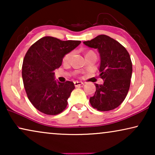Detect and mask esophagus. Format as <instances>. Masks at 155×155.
Returning a JSON list of instances; mask_svg holds the SVG:
<instances>
[{
	"label": "esophagus",
	"instance_id": "34e87169",
	"mask_svg": "<svg viewBox=\"0 0 155 155\" xmlns=\"http://www.w3.org/2000/svg\"><path fill=\"white\" fill-rule=\"evenodd\" d=\"M74 84H75V87H79L82 84H83V82H80V81H75L74 82Z\"/></svg>",
	"mask_w": 155,
	"mask_h": 155
}]
</instances>
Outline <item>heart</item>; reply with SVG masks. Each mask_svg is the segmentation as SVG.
Returning <instances> with one entry per match:
<instances>
[{
	"label": "heart",
	"mask_w": 155,
	"mask_h": 155,
	"mask_svg": "<svg viewBox=\"0 0 155 155\" xmlns=\"http://www.w3.org/2000/svg\"><path fill=\"white\" fill-rule=\"evenodd\" d=\"M90 53H93V52L92 51H89L87 54H90ZM73 52H70V53H68V54H67L66 55H65V56L63 57V62H64V63H68L69 61H71V59L72 58V56H73Z\"/></svg>",
	"instance_id": "obj_1"
}]
</instances>
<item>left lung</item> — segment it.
<instances>
[{
  "label": "left lung",
  "mask_w": 155,
  "mask_h": 155,
  "mask_svg": "<svg viewBox=\"0 0 155 155\" xmlns=\"http://www.w3.org/2000/svg\"><path fill=\"white\" fill-rule=\"evenodd\" d=\"M83 43L98 49L101 63L99 72L102 84L95 83L96 92L90 97L94 109L107 111L117 108L128 94L133 66L128 51L116 40L101 35Z\"/></svg>",
  "instance_id": "left-lung-1"
}]
</instances>
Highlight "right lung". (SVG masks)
I'll use <instances>...</instances> for the list:
<instances>
[{
  "label": "right lung",
  "instance_id": "obj_1",
  "mask_svg": "<svg viewBox=\"0 0 155 155\" xmlns=\"http://www.w3.org/2000/svg\"><path fill=\"white\" fill-rule=\"evenodd\" d=\"M80 43L44 37L33 44L25 54L22 70L23 84L29 100L41 113L57 115L66 108L75 85L71 81L56 82L54 71L62 64L65 55Z\"/></svg>",
  "mask_w": 155,
  "mask_h": 155
}]
</instances>
